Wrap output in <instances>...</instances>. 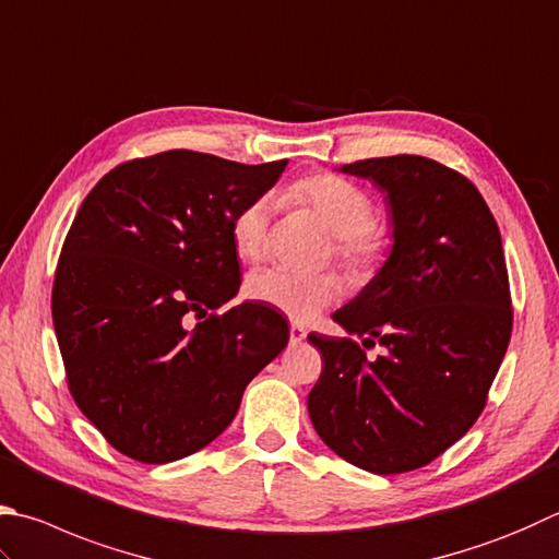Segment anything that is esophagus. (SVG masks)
I'll return each mask as SVG.
<instances>
[{
    "label": "esophagus",
    "mask_w": 559,
    "mask_h": 559,
    "mask_svg": "<svg viewBox=\"0 0 559 559\" xmlns=\"http://www.w3.org/2000/svg\"><path fill=\"white\" fill-rule=\"evenodd\" d=\"M304 338H307V331H304L299 323H292L289 325V343L292 345H299Z\"/></svg>",
    "instance_id": "esophagus-1"
}]
</instances>
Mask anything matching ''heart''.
<instances>
[{
    "label": "heart",
    "mask_w": 559,
    "mask_h": 559,
    "mask_svg": "<svg viewBox=\"0 0 559 559\" xmlns=\"http://www.w3.org/2000/svg\"><path fill=\"white\" fill-rule=\"evenodd\" d=\"M284 197L319 221L333 236V255L353 277L362 280L382 265L389 250V236L374 224V204L362 187L338 175L319 173L292 182ZM272 199L255 197L234 216L230 240L240 260H260L270 246ZM248 294L255 301L307 323L343 294L341 280L323 275H297V272L270 267L260 270L248 282Z\"/></svg>",
    "instance_id": "heart-1"
}]
</instances>
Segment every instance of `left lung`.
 Listing matches in <instances>:
<instances>
[{
  "instance_id": "obj_1",
  "label": "left lung",
  "mask_w": 559,
  "mask_h": 559,
  "mask_svg": "<svg viewBox=\"0 0 559 559\" xmlns=\"http://www.w3.org/2000/svg\"><path fill=\"white\" fill-rule=\"evenodd\" d=\"M341 173L386 192L394 243L333 321L384 355L367 360L353 338L309 333L323 355L309 416L350 465L402 475L457 443L487 404L511 341L507 260L487 202L450 167L392 155Z\"/></svg>"
}]
</instances>
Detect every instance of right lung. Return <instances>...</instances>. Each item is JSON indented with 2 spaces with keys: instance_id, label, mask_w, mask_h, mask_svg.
Listing matches in <instances>:
<instances>
[{
  "instance_id": "1",
  "label": "right lung",
  "mask_w": 559,
  "mask_h": 559,
  "mask_svg": "<svg viewBox=\"0 0 559 559\" xmlns=\"http://www.w3.org/2000/svg\"><path fill=\"white\" fill-rule=\"evenodd\" d=\"M284 167L167 151L114 167L82 202L52 325L72 399L126 457L165 465L212 443L287 347L289 325L265 304L218 313L240 287L234 216Z\"/></svg>"
}]
</instances>
